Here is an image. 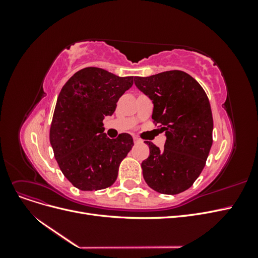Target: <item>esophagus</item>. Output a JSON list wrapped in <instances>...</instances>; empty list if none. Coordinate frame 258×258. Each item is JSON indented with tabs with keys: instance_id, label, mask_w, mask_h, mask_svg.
<instances>
[{
	"instance_id": "obj_1",
	"label": "esophagus",
	"mask_w": 258,
	"mask_h": 258,
	"mask_svg": "<svg viewBox=\"0 0 258 258\" xmlns=\"http://www.w3.org/2000/svg\"><path fill=\"white\" fill-rule=\"evenodd\" d=\"M134 141L136 144H138V143H141L142 140H140L138 137H134Z\"/></svg>"
}]
</instances>
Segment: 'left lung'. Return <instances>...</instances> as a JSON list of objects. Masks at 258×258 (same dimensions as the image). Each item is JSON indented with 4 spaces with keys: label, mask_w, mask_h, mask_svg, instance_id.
<instances>
[{
    "label": "left lung",
    "mask_w": 258,
    "mask_h": 258,
    "mask_svg": "<svg viewBox=\"0 0 258 258\" xmlns=\"http://www.w3.org/2000/svg\"><path fill=\"white\" fill-rule=\"evenodd\" d=\"M137 87L153 100V122L166 132L163 150L152 142L142 162L143 176L154 190L182 192L196 181L206 166L213 143V117L206 91L183 71L135 77Z\"/></svg>",
    "instance_id": "obj_1"
}]
</instances>
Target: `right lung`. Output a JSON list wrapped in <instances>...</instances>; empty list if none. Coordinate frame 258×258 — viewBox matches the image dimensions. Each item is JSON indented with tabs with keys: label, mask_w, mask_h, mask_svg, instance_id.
Instances as JSON below:
<instances>
[{
	"label": "right lung",
	"mask_w": 258,
	"mask_h": 258,
	"mask_svg": "<svg viewBox=\"0 0 258 258\" xmlns=\"http://www.w3.org/2000/svg\"><path fill=\"white\" fill-rule=\"evenodd\" d=\"M134 85V76L119 77L103 69L80 70L62 87L54 107L49 140L59 168L81 190L114 184L134 139L103 134V118L113 115L117 101Z\"/></svg>",
	"instance_id": "1"
}]
</instances>
